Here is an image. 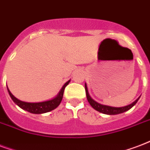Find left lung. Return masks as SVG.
<instances>
[{"mask_svg": "<svg viewBox=\"0 0 150 150\" xmlns=\"http://www.w3.org/2000/svg\"><path fill=\"white\" fill-rule=\"evenodd\" d=\"M85 90H86V98H87V100L90 103V105L92 107H93L95 110L100 112H102L104 114H108V115H116V114H120V113H123L126 111L129 110L130 108H131L133 107L136 103L138 102V100L139 99V97L136 100H134L132 104L129 105L124 106V107H120V108H116V107H111V106H107V105H100L99 103L96 102L95 100H93L92 98H90V95H89V93H88L87 86L85 84Z\"/></svg>", "mask_w": 150, "mask_h": 150, "instance_id": "8db88e82", "label": "left lung"}]
</instances>
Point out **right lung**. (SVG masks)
Returning <instances> with one entry per match:
<instances>
[{"mask_svg": "<svg viewBox=\"0 0 150 150\" xmlns=\"http://www.w3.org/2000/svg\"><path fill=\"white\" fill-rule=\"evenodd\" d=\"M70 82L67 81V83H65L62 89L60 90V93H58V95L55 98L52 99L50 100H47V101H44V102H38V103H29V102H24L22 100L17 99L16 98H15L14 96L11 94L10 92V90L8 88V91L11 98L12 100L14 101L17 105L19 106L20 108L24 109V110L30 112L31 113H34V114H42V113H45L50 111L53 110L57 108V106L59 105L61 102L63 98V95H64V91L65 87L68 85V83Z\"/></svg>", "mask_w": 150, "mask_h": 150, "instance_id": "right-lung-1", "label": "right lung"}]
</instances>
